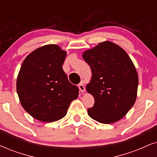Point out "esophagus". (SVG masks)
<instances>
[{
	"instance_id": "esophagus-1",
	"label": "esophagus",
	"mask_w": 157,
	"mask_h": 157,
	"mask_svg": "<svg viewBox=\"0 0 157 157\" xmlns=\"http://www.w3.org/2000/svg\"><path fill=\"white\" fill-rule=\"evenodd\" d=\"M78 88H79V89H80V90L81 91V92H82V93L85 92V86H84V84H83V82H80V84L78 85Z\"/></svg>"
}]
</instances>
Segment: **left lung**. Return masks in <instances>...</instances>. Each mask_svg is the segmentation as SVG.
<instances>
[{"label": "left lung", "mask_w": 157, "mask_h": 157, "mask_svg": "<svg viewBox=\"0 0 157 157\" xmlns=\"http://www.w3.org/2000/svg\"><path fill=\"white\" fill-rule=\"evenodd\" d=\"M82 58L92 72L86 90L95 103L88 109L89 117L104 124L117 122L136 100L138 77L133 63L122 48L110 41L85 51Z\"/></svg>", "instance_id": "left-lung-1"}]
</instances>
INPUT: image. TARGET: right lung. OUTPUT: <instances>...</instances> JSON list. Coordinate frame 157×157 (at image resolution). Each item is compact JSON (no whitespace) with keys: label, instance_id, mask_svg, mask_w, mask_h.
I'll return each instance as SVG.
<instances>
[{"label":"right lung","instance_id":"add662e5","mask_svg":"<svg viewBox=\"0 0 157 157\" xmlns=\"http://www.w3.org/2000/svg\"><path fill=\"white\" fill-rule=\"evenodd\" d=\"M66 51L57 45H46L26 57L17 80L21 106L37 120L52 122L67 114L79 89L69 82L62 68Z\"/></svg>","mask_w":157,"mask_h":157}]
</instances>
